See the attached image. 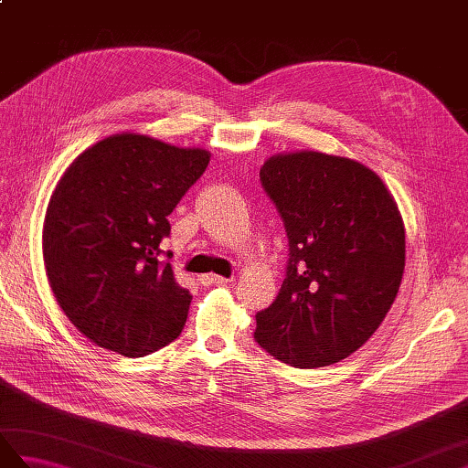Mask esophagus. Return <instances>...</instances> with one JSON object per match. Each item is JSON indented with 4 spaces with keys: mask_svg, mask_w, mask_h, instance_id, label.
Returning <instances> with one entry per match:
<instances>
[{
    "mask_svg": "<svg viewBox=\"0 0 468 468\" xmlns=\"http://www.w3.org/2000/svg\"><path fill=\"white\" fill-rule=\"evenodd\" d=\"M201 282L203 285H217V283H229L231 280L229 277H223V275H215V273H207V275H201Z\"/></svg>",
    "mask_w": 468,
    "mask_h": 468,
    "instance_id": "obj_1",
    "label": "esophagus"
}]
</instances>
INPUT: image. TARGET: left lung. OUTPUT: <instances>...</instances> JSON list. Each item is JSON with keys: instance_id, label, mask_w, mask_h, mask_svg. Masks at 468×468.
Returning a JSON list of instances; mask_svg holds the SVG:
<instances>
[{"instance_id": "obj_1", "label": "left lung", "mask_w": 468, "mask_h": 468, "mask_svg": "<svg viewBox=\"0 0 468 468\" xmlns=\"http://www.w3.org/2000/svg\"><path fill=\"white\" fill-rule=\"evenodd\" d=\"M260 176L283 218L290 265L277 300L255 315V340L295 367L340 362L370 340L399 293V205L372 168L347 156L280 153Z\"/></svg>"}]
</instances>
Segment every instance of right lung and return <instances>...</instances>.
Segmentation results:
<instances>
[{
	"label": "right lung",
	"instance_id": "obj_1",
	"mask_svg": "<svg viewBox=\"0 0 468 468\" xmlns=\"http://www.w3.org/2000/svg\"><path fill=\"white\" fill-rule=\"evenodd\" d=\"M211 161L198 146L118 133L78 154L46 208L49 287L92 344L141 357L176 340L193 295L158 261L168 215Z\"/></svg>",
	"mask_w": 468,
	"mask_h": 468
}]
</instances>
